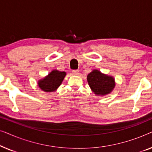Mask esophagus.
Wrapping results in <instances>:
<instances>
[{
	"label": "esophagus",
	"instance_id": "esophagus-1",
	"mask_svg": "<svg viewBox=\"0 0 152 152\" xmlns=\"http://www.w3.org/2000/svg\"><path fill=\"white\" fill-rule=\"evenodd\" d=\"M72 74L73 75H78L80 74V72H79V70H72Z\"/></svg>",
	"mask_w": 152,
	"mask_h": 152
}]
</instances>
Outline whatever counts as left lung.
Returning <instances> with one entry per match:
<instances>
[{"label": "left lung", "instance_id": "8db88e82", "mask_svg": "<svg viewBox=\"0 0 152 152\" xmlns=\"http://www.w3.org/2000/svg\"><path fill=\"white\" fill-rule=\"evenodd\" d=\"M87 82L91 91L98 96L109 94L115 86V79L113 76L104 74L96 69L93 70L87 75Z\"/></svg>", "mask_w": 152, "mask_h": 152}]
</instances>
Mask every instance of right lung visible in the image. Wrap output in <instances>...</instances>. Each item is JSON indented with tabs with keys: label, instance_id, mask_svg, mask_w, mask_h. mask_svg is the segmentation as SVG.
Wrapping results in <instances>:
<instances>
[{
	"label": "right lung",
	"instance_id": "1",
	"mask_svg": "<svg viewBox=\"0 0 152 152\" xmlns=\"http://www.w3.org/2000/svg\"><path fill=\"white\" fill-rule=\"evenodd\" d=\"M66 75V72L53 70L48 75L38 81V86L44 92H55L61 84Z\"/></svg>",
	"mask_w": 152,
	"mask_h": 152
}]
</instances>
